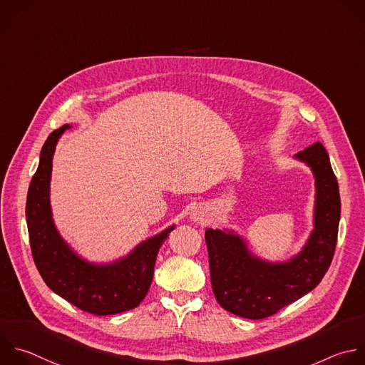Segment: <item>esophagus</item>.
Segmentation results:
<instances>
[{
    "label": "esophagus",
    "instance_id": "1",
    "mask_svg": "<svg viewBox=\"0 0 365 365\" xmlns=\"http://www.w3.org/2000/svg\"><path fill=\"white\" fill-rule=\"evenodd\" d=\"M193 220L197 223H205L206 222V215L202 209H197L193 212Z\"/></svg>",
    "mask_w": 365,
    "mask_h": 365
}]
</instances>
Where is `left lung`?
Listing matches in <instances>:
<instances>
[{
    "instance_id": "obj_1",
    "label": "left lung",
    "mask_w": 365,
    "mask_h": 365,
    "mask_svg": "<svg viewBox=\"0 0 365 365\" xmlns=\"http://www.w3.org/2000/svg\"><path fill=\"white\" fill-rule=\"evenodd\" d=\"M295 158L312 169L317 185L315 229L299 255L284 264H269L251 255L233 232H205L213 294L220 307L235 315L262 319L277 314L312 291L331 265L341 215L338 182L319 142Z\"/></svg>"
}]
</instances>
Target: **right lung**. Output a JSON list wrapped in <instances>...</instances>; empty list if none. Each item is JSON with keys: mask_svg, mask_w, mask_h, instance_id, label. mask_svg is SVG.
<instances>
[{"mask_svg": "<svg viewBox=\"0 0 365 365\" xmlns=\"http://www.w3.org/2000/svg\"><path fill=\"white\" fill-rule=\"evenodd\" d=\"M68 125L46 140L27 195V226L34 264L57 295L93 315H113L136 308L146 297L158 252L175 226L140 244L129 257L110 265L78 258L58 235L50 209V176L56 145Z\"/></svg>", "mask_w": 365, "mask_h": 365, "instance_id": "right-lung-1", "label": "right lung"}]
</instances>
